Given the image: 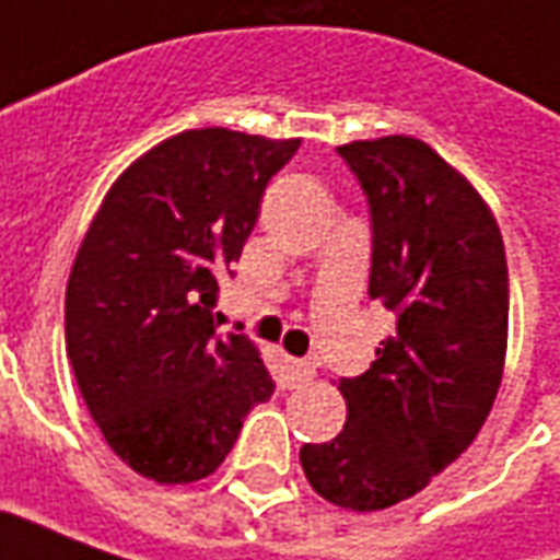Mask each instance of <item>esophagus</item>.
<instances>
[{
  "instance_id": "obj_1",
  "label": "esophagus",
  "mask_w": 560,
  "mask_h": 560,
  "mask_svg": "<svg viewBox=\"0 0 560 560\" xmlns=\"http://www.w3.org/2000/svg\"><path fill=\"white\" fill-rule=\"evenodd\" d=\"M287 380H289V386L292 388H301L304 383H311L313 380V364L311 362H304V359H289V371H287Z\"/></svg>"
}]
</instances>
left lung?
Here are the masks:
<instances>
[{
  "instance_id": "obj_1",
  "label": "left lung",
  "mask_w": 560,
  "mask_h": 560,
  "mask_svg": "<svg viewBox=\"0 0 560 560\" xmlns=\"http://www.w3.org/2000/svg\"><path fill=\"white\" fill-rule=\"evenodd\" d=\"M371 208L368 295L395 313L362 376H343L347 425L304 443L316 494L355 513L413 498L462 455L501 388L510 277L501 229L474 186L407 135L337 147Z\"/></svg>"
}]
</instances>
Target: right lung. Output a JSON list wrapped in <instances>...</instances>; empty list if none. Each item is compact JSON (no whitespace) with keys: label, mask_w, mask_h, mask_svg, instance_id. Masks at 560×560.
I'll list each match as a JSON object with an SVG mask.
<instances>
[{"label":"right lung","mask_w":560,"mask_h":560,"mask_svg":"<svg viewBox=\"0 0 560 560\" xmlns=\"http://www.w3.org/2000/svg\"><path fill=\"white\" fill-rule=\"evenodd\" d=\"M189 129L110 186L66 287V352L83 404L135 474L210 477L247 413L273 395L256 343L220 335V283L259 220L265 186L299 150ZM232 273V271H229Z\"/></svg>","instance_id":"1"}]
</instances>
